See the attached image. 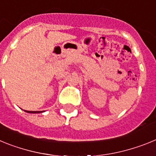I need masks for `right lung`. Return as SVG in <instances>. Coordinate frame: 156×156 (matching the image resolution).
I'll list each match as a JSON object with an SVG mask.
<instances>
[{"mask_svg": "<svg viewBox=\"0 0 156 156\" xmlns=\"http://www.w3.org/2000/svg\"><path fill=\"white\" fill-rule=\"evenodd\" d=\"M26 112H30V113H39V112H41V111H27V110H26Z\"/></svg>", "mask_w": 156, "mask_h": 156, "instance_id": "add662e5", "label": "right lung"}]
</instances>
